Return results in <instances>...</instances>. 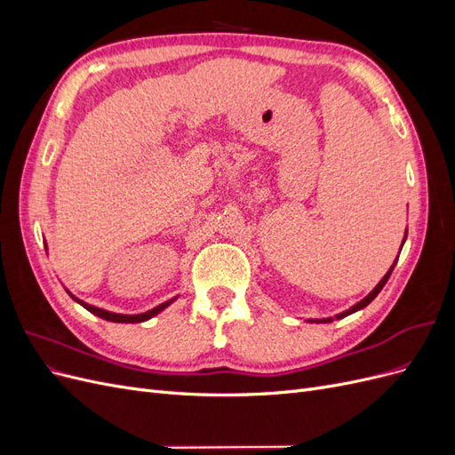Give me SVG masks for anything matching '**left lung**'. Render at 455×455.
Here are the masks:
<instances>
[{"instance_id":"1","label":"left lung","mask_w":455,"mask_h":455,"mask_svg":"<svg viewBox=\"0 0 455 455\" xmlns=\"http://www.w3.org/2000/svg\"><path fill=\"white\" fill-rule=\"evenodd\" d=\"M404 239H406V237H404ZM403 244H404V243H403ZM393 267H395V264L391 266V269H389L387 273H385V277H383V279H381V281L378 283V286H376V288H374V291H371V292H370V294H368V296H366L364 299H361V301H359V304H355V306H353L351 309H347V311H343V313L336 315V319H343V316H347V315H351V313H355V311H359V309L366 307V306L370 304V301H371V299H374V298H376V296L379 294V291H381V288L385 286V283H387V279L391 277V273H393ZM332 321H334V319H321V321H316V323H332Z\"/></svg>"}]
</instances>
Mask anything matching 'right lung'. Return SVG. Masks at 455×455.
Instances as JSON below:
<instances>
[{
  "instance_id": "right-lung-1",
  "label": "right lung",
  "mask_w": 455,
  "mask_h": 455,
  "mask_svg": "<svg viewBox=\"0 0 455 455\" xmlns=\"http://www.w3.org/2000/svg\"><path fill=\"white\" fill-rule=\"evenodd\" d=\"M66 292H68V291H66ZM68 294H70V292H68ZM70 296L77 301V304H81V306H84L87 311H91L92 315L100 316V319H106V321H112V323H144V321L151 319V316L157 315L159 311H163L164 307H167L169 304H172V301H174V298H172V299H169V301H164V304H161V306H157V307H154V309H149V311H146V313H140V315H119V313L104 311V309H100V307L89 306V304H85V301L77 299L74 294H70Z\"/></svg>"
}]
</instances>
